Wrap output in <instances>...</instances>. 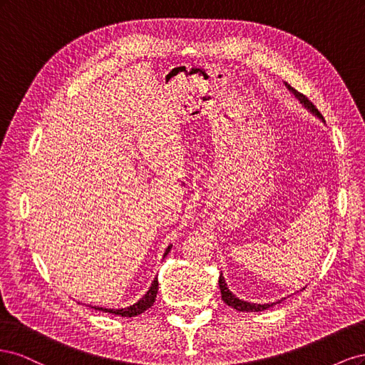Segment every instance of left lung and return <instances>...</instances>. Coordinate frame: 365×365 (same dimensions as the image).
<instances>
[{"label": "left lung", "instance_id": "8db88e82", "mask_svg": "<svg viewBox=\"0 0 365 365\" xmlns=\"http://www.w3.org/2000/svg\"><path fill=\"white\" fill-rule=\"evenodd\" d=\"M286 86H288V90L291 93H294V96L309 109V111H311L312 114H315L317 117H319V118L323 120L322 113L318 111V109L315 108V105L311 101H309V98L304 94L298 93L295 88H292L289 83H286ZM219 288H220V295H222L224 303L231 306V307H235L236 311H239V312H260V311H264V309H268V307H271L274 304L280 303V302H275V303H268V304H256V303H248V302H244V300H239V298L236 295L231 294L230 289L227 288V283H225L222 275H219Z\"/></svg>", "mask_w": 365, "mask_h": 365}]
</instances>
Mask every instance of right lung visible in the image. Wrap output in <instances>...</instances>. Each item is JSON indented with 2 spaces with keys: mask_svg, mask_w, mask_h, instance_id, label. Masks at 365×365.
<instances>
[{
  "mask_svg": "<svg viewBox=\"0 0 365 365\" xmlns=\"http://www.w3.org/2000/svg\"><path fill=\"white\" fill-rule=\"evenodd\" d=\"M169 251H170V247H168V250H165L164 256H168ZM157 292H158V279L155 277V280H153L149 291L145 295H143L135 304L128 306V307H121V309H106V307H97V306H91V307L97 309V311L109 312V314H114V315L135 317V315H140V314H143L145 311H148L150 306H153V303H155V298H157Z\"/></svg>",
  "mask_w": 365,
  "mask_h": 365,
  "instance_id": "right-lung-1",
  "label": "right lung"
}]
</instances>
